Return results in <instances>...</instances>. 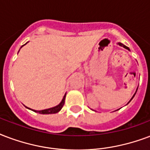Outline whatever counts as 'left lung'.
Listing matches in <instances>:
<instances>
[{"mask_svg": "<svg viewBox=\"0 0 150 150\" xmlns=\"http://www.w3.org/2000/svg\"><path fill=\"white\" fill-rule=\"evenodd\" d=\"M119 45H121V46H123V47H124V48H125V49H127V50H129V48H128V47H127L126 45H123V44H122V43H119ZM136 92H137V90H136ZM135 93L134 94L133 98H134V95H135ZM133 98H131V100L133 99ZM130 101H131V100H130ZM130 101H129V102H130ZM129 102H128V103H129Z\"/></svg>", "mask_w": 150, "mask_h": 150, "instance_id": "1", "label": "left lung"}]
</instances>
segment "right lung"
Masks as SVG:
<instances>
[{
  "instance_id": "add662e5",
  "label": "right lung",
  "mask_w": 150,
  "mask_h": 150,
  "mask_svg": "<svg viewBox=\"0 0 150 150\" xmlns=\"http://www.w3.org/2000/svg\"><path fill=\"white\" fill-rule=\"evenodd\" d=\"M65 97H66V94L64 95V98H63L62 101L58 105L55 106L53 108H48V109H45V110H41V111H35L34 110L35 112L41 113V114H53V113L58 112L59 111H60V109L63 108V106L64 105V100H65Z\"/></svg>"
}]
</instances>
